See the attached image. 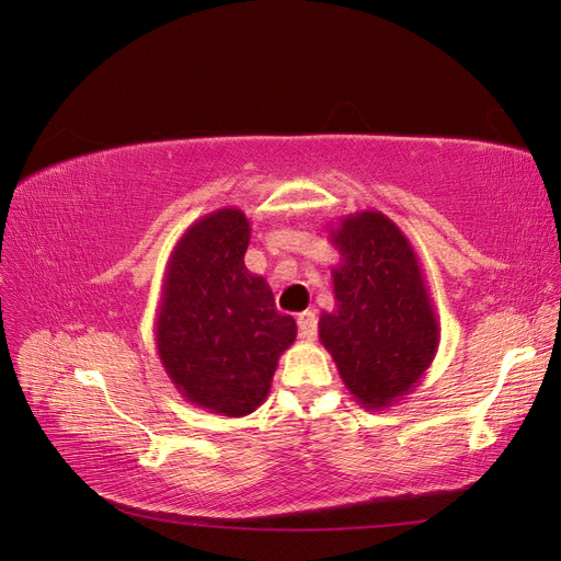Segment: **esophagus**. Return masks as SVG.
Segmentation results:
<instances>
[{
  "mask_svg": "<svg viewBox=\"0 0 561 561\" xmlns=\"http://www.w3.org/2000/svg\"><path fill=\"white\" fill-rule=\"evenodd\" d=\"M297 325H299V336L307 339V342H313L318 336V318L313 311H304L297 316Z\"/></svg>",
  "mask_w": 561,
  "mask_h": 561,
  "instance_id": "1",
  "label": "esophagus"
}]
</instances>
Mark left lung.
I'll use <instances>...</instances> for the list:
<instances>
[{"label":"left lung","instance_id":"left-lung-1","mask_svg":"<svg viewBox=\"0 0 561 561\" xmlns=\"http://www.w3.org/2000/svg\"><path fill=\"white\" fill-rule=\"evenodd\" d=\"M330 241L342 254L332 268L334 311L318 320L348 393L367 410H386L426 375L439 322L412 243L379 210L339 219Z\"/></svg>","mask_w":561,"mask_h":561}]
</instances>
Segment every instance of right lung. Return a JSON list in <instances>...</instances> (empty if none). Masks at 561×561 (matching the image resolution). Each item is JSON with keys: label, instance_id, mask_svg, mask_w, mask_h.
Here are the masks:
<instances>
[{"label": "right lung", "instance_id": "add662e5", "mask_svg": "<svg viewBox=\"0 0 561 561\" xmlns=\"http://www.w3.org/2000/svg\"><path fill=\"white\" fill-rule=\"evenodd\" d=\"M250 219L219 208L186 229L165 264L154 322L159 360L180 396L219 416L266 400L297 322L276 311L268 283L250 274Z\"/></svg>", "mask_w": 561, "mask_h": 561}]
</instances>
